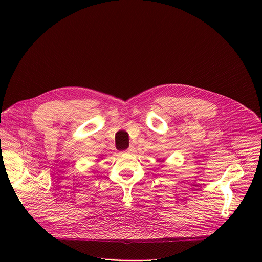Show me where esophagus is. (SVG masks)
Here are the masks:
<instances>
[{
	"label": "esophagus",
	"instance_id": "obj_1",
	"mask_svg": "<svg viewBox=\"0 0 262 262\" xmlns=\"http://www.w3.org/2000/svg\"><path fill=\"white\" fill-rule=\"evenodd\" d=\"M134 152V148L133 147H129V148H127V149H125V150H124V154H132Z\"/></svg>",
	"mask_w": 262,
	"mask_h": 262
}]
</instances>
